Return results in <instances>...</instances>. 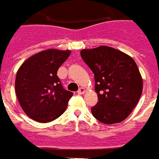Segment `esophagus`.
<instances>
[{"instance_id":"1","label":"esophagus","mask_w":159,"mask_h":159,"mask_svg":"<svg viewBox=\"0 0 159 159\" xmlns=\"http://www.w3.org/2000/svg\"><path fill=\"white\" fill-rule=\"evenodd\" d=\"M85 89L83 88V87H80V88L79 89V91H78V94H84L85 93Z\"/></svg>"}]
</instances>
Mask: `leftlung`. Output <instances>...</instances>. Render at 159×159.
<instances>
[{"label": "left lung", "mask_w": 159, "mask_h": 159, "mask_svg": "<svg viewBox=\"0 0 159 159\" xmlns=\"http://www.w3.org/2000/svg\"><path fill=\"white\" fill-rule=\"evenodd\" d=\"M80 56L94 74L98 102L92 108L93 116L105 124L124 121L142 93V78L135 61L108 46L82 49Z\"/></svg>", "instance_id": "obj_1"}]
</instances>
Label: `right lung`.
Here are the masks:
<instances>
[{
    "label": "right lung",
    "instance_id": "1",
    "mask_svg": "<svg viewBox=\"0 0 159 159\" xmlns=\"http://www.w3.org/2000/svg\"><path fill=\"white\" fill-rule=\"evenodd\" d=\"M70 50L50 49L31 56L17 72L15 92L25 113L38 122H49L62 115L73 92L63 88L57 71Z\"/></svg>",
    "mask_w": 159,
    "mask_h": 159
}]
</instances>
